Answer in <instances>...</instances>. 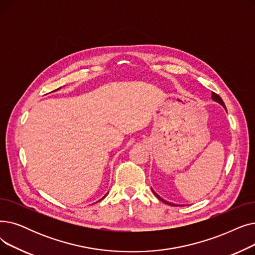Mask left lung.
Returning a JSON list of instances; mask_svg holds the SVG:
<instances>
[{"label": "left lung", "instance_id": "1", "mask_svg": "<svg viewBox=\"0 0 255 255\" xmlns=\"http://www.w3.org/2000/svg\"><path fill=\"white\" fill-rule=\"evenodd\" d=\"M212 99H213V101H215V102H217L218 104H220L221 106H223L224 108H225V105H224V103H223V101H222V99L220 98V96L219 95H218V94H216L215 92H212ZM226 109V108H225ZM153 192V191H152ZM154 193V192H153ZM154 195L157 197V198H159L161 201H163V202H165L166 204H169V205H174V207H177V204H174V203H171V202H168V201H166V200H164L163 198H161L159 195H157V194L156 193H154Z\"/></svg>", "mask_w": 255, "mask_h": 255}]
</instances>
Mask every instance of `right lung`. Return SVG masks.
Listing matches in <instances>:
<instances>
[{
  "instance_id": "1",
  "label": "right lung",
  "mask_w": 255,
  "mask_h": 255,
  "mask_svg": "<svg viewBox=\"0 0 255 255\" xmlns=\"http://www.w3.org/2000/svg\"><path fill=\"white\" fill-rule=\"evenodd\" d=\"M105 197H106V196H105ZM102 199H103V198H102ZM102 199H101V200H102Z\"/></svg>"
}]
</instances>
